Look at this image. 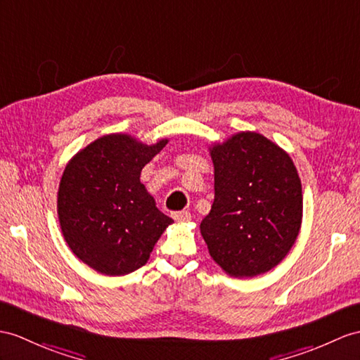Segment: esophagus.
I'll return each instance as SVG.
<instances>
[{
    "mask_svg": "<svg viewBox=\"0 0 360 360\" xmlns=\"http://www.w3.org/2000/svg\"><path fill=\"white\" fill-rule=\"evenodd\" d=\"M172 218L177 223H186L191 220V214L188 210H179V212H172Z\"/></svg>",
    "mask_w": 360,
    "mask_h": 360,
    "instance_id": "1",
    "label": "esophagus"
}]
</instances>
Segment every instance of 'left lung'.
Returning a JSON list of instances; mask_svg holds the SVG:
<instances>
[{"instance_id": "1", "label": "left lung", "mask_w": 360, "mask_h": 360, "mask_svg": "<svg viewBox=\"0 0 360 360\" xmlns=\"http://www.w3.org/2000/svg\"><path fill=\"white\" fill-rule=\"evenodd\" d=\"M215 198L200 224L210 257L227 275L252 278L281 262L302 221V188L283 148L243 131L210 146Z\"/></svg>"}]
</instances>
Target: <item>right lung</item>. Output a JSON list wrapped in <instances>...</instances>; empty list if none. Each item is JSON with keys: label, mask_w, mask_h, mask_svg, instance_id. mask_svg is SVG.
Returning a JSON list of instances; mask_svg holds the SVG:
<instances>
[{"label": "right lung", "mask_w": 360, "mask_h": 360, "mask_svg": "<svg viewBox=\"0 0 360 360\" xmlns=\"http://www.w3.org/2000/svg\"><path fill=\"white\" fill-rule=\"evenodd\" d=\"M166 143L107 134L67 163L58 191L60 231L75 255L99 274L122 276L145 266L172 223L140 183L143 166Z\"/></svg>", "instance_id": "right-lung-1"}]
</instances>
